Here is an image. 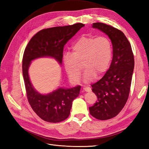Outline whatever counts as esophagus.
Returning a JSON list of instances; mask_svg holds the SVG:
<instances>
[{
	"mask_svg": "<svg viewBox=\"0 0 149 149\" xmlns=\"http://www.w3.org/2000/svg\"><path fill=\"white\" fill-rule=\"evenodd\" d=\"M83 90H84L85 91H86V92H90V91H91V88H89V87L84 88H83Z\"/></svg>",
	"mask_w": 149,
	"mask_h": 149,
	"instance_id": "34e87169",
	"label": "esophagus"
}]
</instances>
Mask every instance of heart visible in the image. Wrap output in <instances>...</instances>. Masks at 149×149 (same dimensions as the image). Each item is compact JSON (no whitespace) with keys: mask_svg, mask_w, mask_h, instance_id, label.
Returning <instances> with one entry per match:
<instances>
[{"mask_svg":"<svg viewBox=\"0 0 149 149\" xmlns=\"http://www.w3.org/2000/svg\"><path fill=\"white\" fill-rule=\"evenodd\" d=\"M112 56V44L108 38L83 36L73 44L71 54L64 56L65 70L72 82L78 83L83 64L86 70L84 81L90 83L96 75L100 77L107 70Z\"/></svg>","mask_w":149,"mask_h":149,"instance_id":"obj_1","label":"heart"}]
</instances>
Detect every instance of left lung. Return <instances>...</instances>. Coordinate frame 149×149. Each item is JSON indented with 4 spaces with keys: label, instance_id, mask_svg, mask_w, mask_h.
Returning a JSON list of instances; mask_svg holds the SVG:
<instances>
[{
    "label": "left lung",
    "instance_id": "8db88e82",
    "mask_svg": "<svg viewBox=\"0 0 149 149\" xmlns=\"http://www.w3.org/2000/svg\"><path fill=\"white\" fill-rule=\"evenodd\" d=\"M92 27L108 36L113 45V59L103 77L91 85L97 101L89 107L95 118L105 120L116 116L128 99L134 60L131 44L121 31L100 22Z\"/></svg>",
    "mask_w": 149,
    "mask_h": 149
}]
</instances>
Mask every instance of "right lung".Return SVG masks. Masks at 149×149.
<instances>
[{"mask_svg": "<svg viewBox=\"0 0 149 149\" xmlns=\"http://www.w3.org/2000/svg\"><path fill=\"white\" fill-rule=\"evenodd\" d=\"M84 26V24L77 23L43 29L31 39L25 49L22 73L27 100L34 111L44 121L57 123L67 118L73 100L79 94L81 86L70 88L60 87L45 95L38 92L33 86L28 72L31 61L50 57L61 65L65 45Z\"/></svg>", "mask_w": 149, "mask_h": 149, "instance_id": "1", "label": "right lung"}]
</instances>
